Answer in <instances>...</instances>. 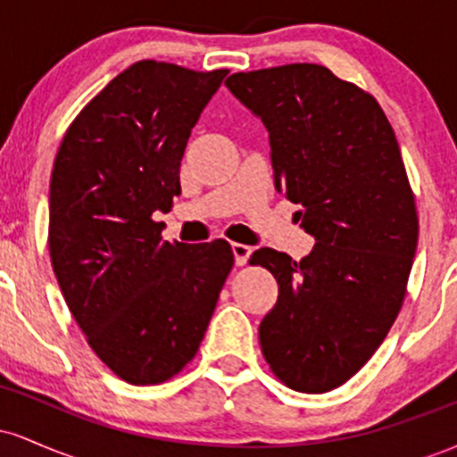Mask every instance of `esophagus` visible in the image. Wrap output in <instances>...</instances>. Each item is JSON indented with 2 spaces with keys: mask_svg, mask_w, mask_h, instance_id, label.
I'll return each mask as SVG.
<instances>
[{
  "mask_svg": "<svg viewBox=\"0 0 457 457\" xmlns=\"http://www.w3.org/2000/svg\"><path fill=\"white\" fill-rule=\"evenodd\" d=\"M232 251H234V258H236V264L238 266H245L246 260H249L251 255V246L249 245H243V243H234L232 245Z\"/></svg>",
  "mask_w": 457,
  "mask_h": 457,
  "instance_id": "esophagus-1",
  "label": "esophagus"
}]
</instances>
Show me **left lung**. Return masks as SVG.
I'll use <instances>...</instances> for the list:
<instances>
[{"label":"left lung","instance_id":"obj_1","mask_svg":"<svg viewBox=\"0 0 457 457\" xmlns=\"http://www.w3.org/2000/svg\"><path fill=\"white\" fill-rule=\"evenodd\" d=\"M225 86L262 118L277 191L316 236L301 262L269 246L251 255L279 286L260 324L262 354L290 389H337L385 342L417 251V204L395 133L370 92L327 66L234 72Z\"/></svg>","mask_w":457,"mask_h":457}]
</instances>
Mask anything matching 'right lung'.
Wrapping results in <instances>:
<instances>
[{
  "mask_svg": "<svg viewBox=\"0 0 457 457\" xmlns=\"http://www.w3.org/2000/svg\"><path fill=\"white\" fill-rule=\"evenodd\" d=\"M228 75L141 60L68 127L51 171L49 253L87 344L118 378L161 385L191 363L234 253L162 240L191 129Z\"/></svg>",
  "mask_w": 457,
  "mask_h": 457,
  "instance_id": "obj_1",
  "label": "right lung"
}]
</instances>
